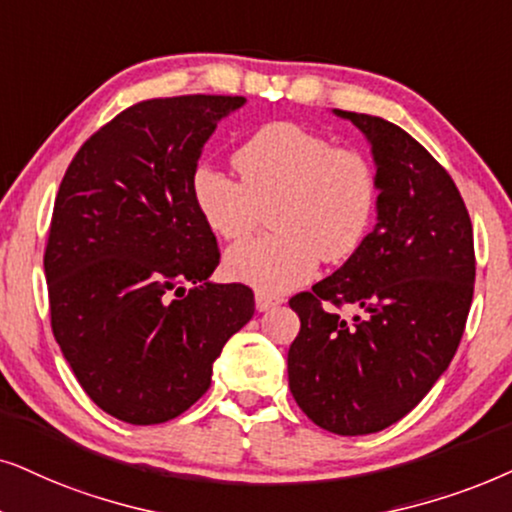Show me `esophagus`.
<instances>
[{
    "instance_id": "esophagus-1",
    "label": "esophagus",
    "mask_w": 512,
    "mask_h": 512,
    "mask_svg": "<svg viewBox=\"0 0 512 512\" xmlns=\"http://www.w3.org/2000/svg\"><path fill=\"white\" fill-rule=\"evenodd\" d=\"M278 304H283L281 297H274V295H267V292H255V306L257 311H269V309H276Z\"/></svg>"
}]
</instances>
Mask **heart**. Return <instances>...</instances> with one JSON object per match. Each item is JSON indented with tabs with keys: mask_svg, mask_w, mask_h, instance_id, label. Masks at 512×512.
I'll use <instances>...</instances> for the list:
<instances>
[{
	"mask_svg": "<svg viewBox=\"0 0 512 512\" xmlns=\"http://www.w3.org/2000/svg\"><path fill=\"white\" fill-rule=\"evenodd\" d=\"M241 180L213 163L192 173V199L203 222L224 241H241L271 210L276 234L252 238L227 252V274L281 295L311 281L320 260L342 262L363 245L379 203L372 161L356 147L309 128L276 121L238 147Z\"/></svg>",
	"mask_w": 512,
	"mask_h": 512,
	"instance_id": "1",
	"label": "heart"
}]
</instances>
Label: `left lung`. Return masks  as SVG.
I'll list each match as a JSON object with an SVG mask.
<instances>
[{
	"label": "left lung",
	"mask_w": 512,
	"mask_h": 512,
	"mask_svg": "<svg viewBox=\"0 0 512 512\" xmlns=\"http://www.w3.org/2000/svg\"><path fill=\"white\" fill-rule=\"evenodd\" d=\"M335 114L372 145L377 224L344 267L290 299L302 327L288 381L313 424L367 435L410 414L452 363L473 302V224L452 177L410 133ZM344 303L364 313L346 321Z\"/></svg>",
	"instance_id": "left-lung-1"
}]
</instances>
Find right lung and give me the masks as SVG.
<instances>
[{
	"instance_id": "obj_1",
	"label": "right lung",
	"mask_w": 512,
	"mask_h": 512,
	"mask_svg": "<svg viewBox=\"0 0 512 512\" xmlns=\"http://www.w3.org/2000/svg\"><path fill=\"white\" fill-rule=\"evenodd\" d=\"M241 95L142 100L88 138L53 206L44 274L53 337L102 412L163 424L210 386L215 358L255 313L241 283H210L213 229L192 173Z\"/></svg>"
}]
</instances>
